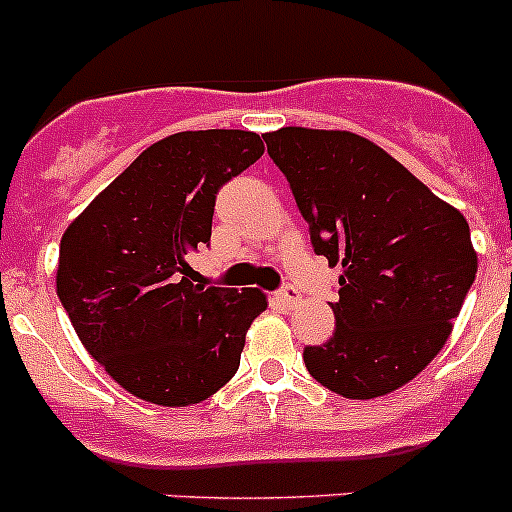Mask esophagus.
Instances as JSON below:
<instances>
[{
	"mask_svg": "<svg viewBox=\"0 0 512 512\" xmlns=\"http://www.w3.org/2000/svg\"><path fill=\"white\" fill-rule=\"evenodd\" d=\"M277 300H280V305L285 307H295L297 300H300V292H297V287L285 285L280 292H277Z\"/></svg>",
	"mask_w": 512,
	"mask_h": 512,
	"instance_id": "esophagus-1",
	"label": "esophagus"
}]
</instances>
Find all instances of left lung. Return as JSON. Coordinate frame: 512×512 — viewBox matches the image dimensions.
<instances>
[{
  "instance_id": "1",
  "label": "left lung",
  "mask_w": 512,
  "mask_h": 512,
  "mask_svg": "<svg viewBox=\"0 0 512 512\" xmlns=\"http://www.w3.org/2000/svg\"><path fill=\"white\" fill-rule=\"evenodd\" d=\"M265 142L315 252L342 267L335 330L305 347L307 372L350 400L403 388L448 342L475 280L468 220L355 132L282 127Z\"/></svg>"
}]
</instances>
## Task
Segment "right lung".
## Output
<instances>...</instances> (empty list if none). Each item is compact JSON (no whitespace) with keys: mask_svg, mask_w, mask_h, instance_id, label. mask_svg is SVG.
Wrapping results in <instances>:
<instances>
[{"mask_svg":"<svg viewBox=\"0 0 512 512\" xmlns=\"http://www.w3.org/2000/svg\"><path fill=\"white\" fill-rule=\"evenodd\" d=\"M262 152L255 132H177L147 147L64 230L59 300L89 355L135 398L187 408L240 367L265 292L200 285L187 257L210 242L220 187Z\"/></svg>","mask_w":512,"mask_h":512,"instance_id":"add662e5","label":"right lung"}]
</instances>
